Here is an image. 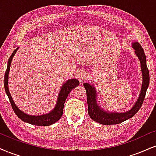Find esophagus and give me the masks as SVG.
Returning <instances> with one entry per match:
<instances>
[{"instance_id": "34e87169", "label": "esophagus", "mask_w": 156, "mask_h": 156, "mask_svg": "<svg viewBox=\"0 0 156 156\" xmlns=\"http://www.w3.org/2000/svg\"><path fill=\"white\" fill-rule=\"evenodd\" d=\"M86 75H87V73L84 70H80L79 73H78V78H80V79H83L84 77L86 76Z\"/></svg>"}]
</instances>
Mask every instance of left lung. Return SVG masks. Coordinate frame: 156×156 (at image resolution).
Wrapping results in <instances>:
<instances>
[{
	"instance_id": "8db88e82",
	"label": "left lung",
	"mask_w": 156,
	"mask_h": 156,
	"mask_svg": "<svg viewBox=\"0 0 156 156\" xmlns=\"http://www.w3.org/2000/svg\"><path fill=\"white\" fill-rule=\"evenodd\" d=\"M135 50V53L139 58L141 64V73H142V85L140 94L133 107L128 112L124 113L107 112L99 106L97 101V91L94 85L89 83H84L83 86L87 91V104H88V114L89 117L94 121L102 125H116L130 118L133 117L139 112L144 102L147 89L150 83V74L147 67L146 56L144 50L139 42H136L132 44Z\"/></svg>"
}]
</instances>
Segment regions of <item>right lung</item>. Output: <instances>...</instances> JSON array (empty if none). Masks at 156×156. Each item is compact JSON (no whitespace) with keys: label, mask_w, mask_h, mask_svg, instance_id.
I'll return each instance as SVG.
<instances>
[{"label":"right lung","mask_w":156,"mask_h":156,"mask_svg":"<svg viewBox=\"0 0 156 156\" xmlns=\"http://www.w3.org/2000/svg\"><path fill=\"white\" fill-rule=\"evenodd\" d=\"M18 50V48L15 50V51L12 53L8 61V64H7V68L6 73H5L4 76V88L6 93L8 96L11 105H12V109H13L14 112L15 113L16 115L21 120L29 124L37 125V126H48L51 125L53 123L56 122L58 119L62 117V114H63V109H64V105L65 103L66 99H67L68 94L69 92L73 90L75 87H78L79 85V81L77 79H69L60 89V92L58 93V99H57L56 104H55V107L52 111H51L49 113L46 114H43V115H29L27 114L26 113L23 112L22 111L20 110L17 108V105H15V102H14L13 99H12V96H11L9 91V87H8V79H9V73L10 70V66L11 62H12V58H13L14 55H15L16 52Z\"/></svg>","instance_id":"add662e5"}]
</instances>
